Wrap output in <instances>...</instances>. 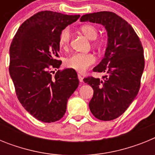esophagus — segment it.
I'll list each match as a JSON object with an SVG mask.
<instances>
[{"mask_svg":"<svg viewBox=\"0 0 155 155\" xmlns=\"http://www.w3.org/2000/svg\"><path fill=\"white\" fill-rule=\"evenodd\" d=\"M78 80L79 81H80V83L81 84H82V83H83V78H82L80 74L78 75Z\"/></svg>","mask_w":155,"mask_h":155,"instance_id":"34e87169","label":"esophagus"}]
</instances>
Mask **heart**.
Here are the masks:
<instances>
[{"label": "heart", "mask_w": 155, "mask_h": 155, "mask_svg": "<svg viewBox=\"0 0 155 155\" xmlns=\"http://www.w3.org/2000/svg\"><path fill=\"white\" fill-rule=\"evenodd\" d=\"M81 31L87 39H94L93 44L101 47L103 46L105 40L103 39H96L98 29L93 25H84L81 27ZM71 40V32L68 28H65L61 31L59 35V45L63 49H68ZM96 58L92 53H75L68 57L65 61L66 66L68 68L73 69L79 73H84L86 70L95 63Z\"/></svg>", "instance_id": "obj_1"}]
</instances>
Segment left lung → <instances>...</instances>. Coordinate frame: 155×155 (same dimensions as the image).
I'll use <instances>...</instances> for the list:
<instances>
[{
  "label": "left lung",
  "instance_id": "left-lung-1",
  "mask_svg": "<svg viewBox=\"0 0 155 155\" xmlns=\"http://www.w3.org/2000/svg\"><path fill=\"white\" fill-rule=\"evenodd\" d=\"M81 21L102 24L107 31L105 57L93 69L106 74L102 79L87 77L84 81L94 91L89 102L93 116L103 121L115 120L124 113L139 92L144 68L141 42L130 25L114 12L87 14Z\"/></svg>",
  "mask_w": 155,
  "mask_h": 155
}]
</instances>
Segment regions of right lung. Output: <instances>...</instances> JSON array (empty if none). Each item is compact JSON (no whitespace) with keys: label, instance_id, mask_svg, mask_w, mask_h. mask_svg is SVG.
I'll list each match as a JSON object with an SVG mask.
<instances>
[{"label":"right lung","instance_id":"obj_1","mask_svg":"<svg viewBox=\"0 0 155 155\" xmlns=\"http://www.w3.org/2000/svg\"><path fill=\"white\" fill-rule=\"evenodd\" d=\"M79 15L42 11L25 21L10 46L9 74L18 99L27 112L44 123L58 121L66 113L68 98L78 87L77 72L58 70L59 35Z\"/></svg>","mask_w":155,"mask_h":155}]
</instances>
